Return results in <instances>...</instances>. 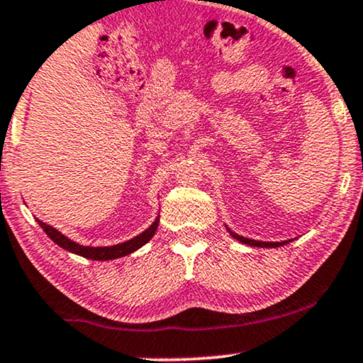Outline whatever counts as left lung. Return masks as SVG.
<instances>
[{
  "label": "left lung",
  "mask_w": 363,
  "mask_h": 363,
  "mask_svg": "<svg viewBox=\"0 0 363 363\" xmlns=\"http://www.w3.org/2000/svg\"><path fill=\"white\" fill-rule=\"evenodd\" d=\"M228 231H230V235L233 238H236L238 241L245 242V245H250V246H257V247H277V246H282L286 245V242L289 241H282V242H266V241H256V240H250V238H242L240 235H236V233H233L230 228H228Z\"/></svg>",
  "instance_id": "left-lung-1"
}]
</instances>
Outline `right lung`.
<instances>
[{
	"instance_id": "1",
	"label": "right lung",
	"mask_w": 363,
	"mask_h": 363,
	"mask_svg": "<svg viewBox=\"0 0 363 363\" xmlns=\"http://www.w3.org/2000/svg\"><path fill=\"white\" fill-rule=\"evenodd\" d=\"M39 226L43 228L44 233L51 238V240L56 242L57 246L64 247V250H67L69 252H74V255H79L82 257H87V259H94V261H108V259H117V257H122V256H127L130 255V252L137 251L138 247H142L145 242H148L155 235L157 228H158V218L155 221L152 223L150 228H147L145 231L140 233V235L132 238V240H128L125 242H121V245H116V246H104V247H91V246H82V245H77V242H74L66 238L64 235H61L56 228L46 225V223L39 221Z\"/></svg>"
}]
</instances>
